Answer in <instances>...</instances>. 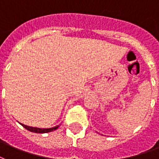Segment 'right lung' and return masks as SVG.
Segmentation results:
<instances>
[{
	"label": "right lung",
	"mask_w": 159,
	"mask_h": 159,
	"mask_svg": "<svg viewBox=\"0 0 159 159\" xmlns=\"http://www.w3.org/2000/svg\"><path fill=\"white\" fill-rule=\"evenodd\" d=\"M20 124L27 130H28V131H30V132H35V133H48V132L55 131V130H57L58 128V125L56 126H53V127H51V128H38V127H33V126H26L24 124Z\"/></svg>",
	"instance_id": "obj_1"
}]
</instances>
